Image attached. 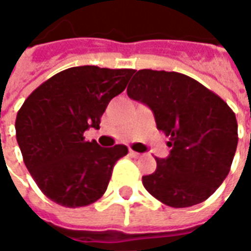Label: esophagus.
Wrapping results in <instances>:
<instances>
[{"instance_id":"esophagus-1","label":"esophagus","mask_w":251,"mask_h":251,"mask_svg":"<svg viewBox=\"0 0 251 251\" xmlns=\"http://www.w3.org/2000/svg\"><path fill=\"white\" fill-rule=\"evenodd\" d=\"M129 153H130V156H133L134 158H138V157H141V153H138V152H134V151H129Z\"/></svg>"}]
</instances>
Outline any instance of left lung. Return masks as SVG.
<instances>
[{
	"instance_id": "left-lung-1",
	"label": "left lung",
	"mask_w": 251,
	"mask_h": 251,
	"mask_svg": "<svg viewBox=\"0 0 251 251\" xmlns=\"http://www.w3.org/2000/svg\"><path fill=\"white\" fill-rule=\"evenodd\" d=\"M127 95L152 109L158 130L169 137L171 153L142 176L149 194L164 204L184 208L215 192L237 151L235 114L223 99L184 74L140 70Z\"/></svg>"
}]
</instances>
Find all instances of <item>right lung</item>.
Listing matches in <instances>:
<instances>
[{
    "label": "right lung",
    "mask_w": 251,
    "mask_h": 251,
    "mask_svg": "<svg viewBox=\"0 0 251 251\" xmlns=\"http://www.w3.org/2000/svg\"><path fill=\"white\" fill-rule=\"evenodd\" d=\"M133 74L130 68L72 67L25 99L16 118V137L25 167L48 199L76 208L106 192L115 163L127 148H100L94 140L86 141L83 133L99 129L109 102L125 90Z\"/></svg>",
    "instance_id": "add662e5"
}]
</instances>
